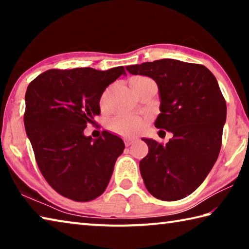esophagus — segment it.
Listing matches in <instances>:
<instances>
[{
    "instance_id": "esophagus-1",
    "label": "esophagus",
    "mask_w": 249,
    "mask_h": 249,
    "mask_svg": "<svg viewBox=\"0 0 249 249\" xmlns=\"http://www.w3.org/2000/svg\"><path fill=\"white\" fill-rule=\"evenodd\" d=\"M134 142H135V140H132V138H126V140H125V145L128 147V146L132 145Z\"/></svg>"
}]
</instances>
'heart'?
Listing matches in <instances>:
<instances>
[{
  "instance_id": "1",
  "label": "heart",
  "mask_w": 249,
  "mask_h": 249,
  "mask_svg": "<svg viewBox=\"0 0 249 249\" xmlns=\"http://www.w3.org/2000/svg\"><path fill=\"white\" fill-rule=\"evenodd\" d=\"M149 80L145 77H135L130 79V87L135 86V84H140ZM101 104L105 105V95H103L102 100H101ZM147 124V121L145 117L138 116V115H129V116H119L115 117L108 122L107 127L112 133L120 136L124 137H132L141 133L142 129L145 128Z\"/></svg>"
}]
</instances>
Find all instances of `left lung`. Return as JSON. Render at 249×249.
Returning a JSON list of instances; mask_svg holds the SVG:
<instances>
[{
	"label": "left lung",
	"mask_w": 249,
	"mask_h": 249,
	"mask_svg": "<svg viewBox=\"0 0 249 249\" xmlns=\"http://www.w3.org/2000/svg\"><path fill=\"white\" fill-rule=\"evenodd\" d=\"M126 70L155 80L161 112L155 126L174 134L166 145L142 138L148 146L140 162L147 190L162 201L183 199L203 182L221 150L226 102L216 78L203 65L176 59Z\"/></svg>",
	"instance_id": "left-lung-1"
}]
</instances>
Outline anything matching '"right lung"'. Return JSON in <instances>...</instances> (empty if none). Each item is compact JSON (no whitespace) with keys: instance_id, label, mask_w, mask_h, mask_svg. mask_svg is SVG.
I'll return each instance as SVG.
<instances>
[{"instance_id":"1","label":"right lung","mask_w":249,"mask_h":249,"mask_svg":"<svg viewBox=\"0 0 249 249\" xmlns=\"http://www.w3.org/2000/svg\"><path fill=\"white\" fill-rule=\"evenodd\" d=\"M122 74V66L105 71L50 69L29 83L25 129L41 175L62 196L88 202L107 187L124 142L107 130L92 140L83 130L101 113L104 90Z\"/></svg>"}]
</instances>
